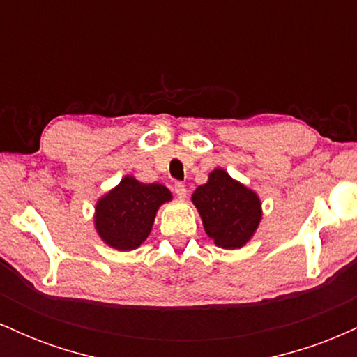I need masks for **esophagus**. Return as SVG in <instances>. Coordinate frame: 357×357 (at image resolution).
Listing matches in <instances>:
<instances>
[{"label":"esophagus","mask_w":357,"mask_h":357,"mask_svg":"<svg viewBox=\"0 0 357 357\" xmlns=\"http://www.w3.org/2000/svg\"><path fill=\"white\" fill-rule=\"evenodd\" d=\"M173 191L178 198H186V186L181 181H176L173 184Z\"/></svg>","instance_id":"34e87169"}]
</instances>
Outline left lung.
<instances>
[{
    "label": "left lung",
    "mask_w": 357,
    "mask_h": 357,
    "mask_svg": "<svg viewBox=\"0 0 357 357\" xmlns=\"http://www.w3.org/2000/svg\"><path fill=\"white\" fill-rule=\"evenodd\" d=\"M204 230L221 248H240L260 223V199L223 169H215L206 184L192 192Z\"/></svg>",
    "instance_id": "obj_1"
}]
</instances>
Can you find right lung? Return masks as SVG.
Returning a JSON list of instances; mask_svg holds the SVG:
<instances>
[{
    "instance_id": "right-lung-1",
    "label": "right lung",
    "mask_w": 357,
    "mask_h": 357,
    "mask_svg": "<svg viewBox=\"0 0 357 357\" xmlns=\"http://www.w3.org/2000/svg\"><path fill=\"white\" fill-rule=\"evenodd\" d=\"M169 199L171 192L162 184H144L127 176L97 203L100 238L117 250L137 248L151 233L158 208Z\"/></svg>"
}]
</instances>
